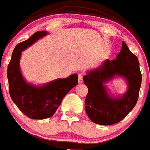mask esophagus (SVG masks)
Returning <instances> with one entry per match:
<instances>
[{"mask_svg":"<svg viewBox=\"0 0 150 150\" xmlns=\"http://www.w3.org/2000/svg\"><path fill=\"white\" fill-rule=\"evenodd\" d=\"M83 83V75L82 74H79L78 75V83L81 84Z\"/></svg>","mask_w":150,"mask_h":150,"instance_id":"1","label":"esophagus"}]
</instances>
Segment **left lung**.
<instances>
[{
	"mask_svg": "<svg viewBox=\"0 0 150 150\" xmlns=\"http://www.w3.org/2000/svg\"><path fill=\"white\" fill-rule=\"evenodd\" d=\"M138 58L122 42L116 59L104 60L100 66L88 70L83 81L88 88L85 108L89 119L100 125H111L122 120L137 102L142 75ZM116 77L126 81L127 89L122 95L113 96L105 84Z\"/></svg>",
	"mask_w": 150,
	"mask_h": 150,
	"instance_id": "8db88e82",
	"label": "left lung"
}]
</instances>
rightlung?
<instances>
[{"instance_id":"1","label":"right lung","mask_w":150,"mask_h":150,"mask_svg":"<svg viewBox=\"0 0 150 150\" xmlns=\"http://www.w3.org/2000/svg\"><path fill=\"white\" fill-rule=\"evenodd\" d=\"M47 34L46 31H37L27 40L18 44L8 67L11 98L20 111L32 119H45L53 116L63 98L78 84L76 73L39 86L29 83L23 78L20 67L21 52Z\"/></svg>"}]
</instances>
